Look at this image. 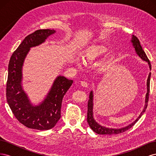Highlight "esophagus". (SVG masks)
I'll return each mask as SVG.
<instances>
[{"mask_svg": "<svg viewBox=\"0 0 156 156\" xmlns=\"http://www.w3.org/2000/svg\"><path fill=\"white\" fill-rule=\"evenodd\" d=\"M81 85L83 87H87L88 85V84L87 81H82L81 82Z\"/></svg>", "mask_w": 156, "mask_h": 156, "instance_id": "34e87169", "label": "esophagus"}]
</instances>
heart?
Wrapping results in <instances>:
<instances>
[{
	"label": "heart",
	"instance_id": "b5f03b06",
	"mask_svg": "<svg viewBox=\"0 0 156 156\" xmlns=\"http://www.w3.org/2000/svg\"><path fill=\"white\" fill-rule=\"evenodd\" d=\"M105 49L104 47L101 45L94 46L88 50L87 53L84 55V60L87 62H92V61L96 58L97 56H100L102 53H105Z\"/></svg>",
	"mask_w": 156,
	"mask_h": 156
}]
</instances>
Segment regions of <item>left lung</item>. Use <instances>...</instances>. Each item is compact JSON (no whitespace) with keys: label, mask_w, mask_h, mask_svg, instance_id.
<instances>
[{"label":"left lung","mask_w":156,"mask_h":156,"mask_svg":"<svg viewBox=\"0 0 156 156\" xmlns=\"http://www.w3.org/2000/svg\"><path fill=\"white\" fill-rule=\"evenodd\" d=\"M131 42L133 43V45L135 48V49L136 51V53L140 57L142 58L143 60L146 61L148 62L149 64V67L150 69H151V64L149 59L148 58L147 56H146L145 52L143 49V48L141 47L140 41L139 39L137 38V37L135 36H133L132 37V40ZM150 76H151V73L148 75V77L147 80V93H146V100H145V106L143 112L140 113V115L137 118L135 122H133V123L131 124L130 125L127 126L125 127H123V128H120V129H112V128H107V127H103L100 126V124H98L97 122L94 120V118H93V112H92V108H93V94L92 92H90L89 96V100L88 101V111H87V122L89 124V126L91 127V129L95 132V133L100 134V135H112V134H120L123 133V132H125L126 131L128 130L129 128L134 126L135 124L137 122L140 118L143 115V113L144 112L145 110L146 109L148 106V99H149V93H150Z\"/></svg>","instance_id":"1"}]
</instances>
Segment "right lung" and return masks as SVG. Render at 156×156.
Here are the masks:
<instances>
[{"instance_id":"1","label":"right lung","mask_w":156,"mask_h":156,"mask_svg":"<svg viewBox=\"0 0 156 156\" xmlns=\"http://www.w3.org/2000/svg\"><path fill=\"white\" fill-rule=\"evenodd\" d=\"M55 32L53 29H40L26 36L13 53L8 64L7 102L17 120L30 129L48 130L55 127L60 119L63 97L73 82L65 77H58L45 100L35 107L30 104L22 90V66L27 54L30 48L43 43Z\"/></svg>"}]
</instances>
